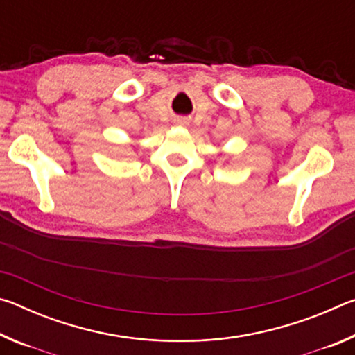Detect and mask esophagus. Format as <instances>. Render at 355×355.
Returning a JSON list of instances; mask_svg holds the SVG:
<instances>
[{
  "instance_id": "esophagus-1",
  "label": "esophagus",
  "mask_w": 355,
  "mask_h": 355,
  "mask_svg": "<svg viewBox=\"0 0 355 355\" xmlns=\"http://www.w3.org/2000/svg\"><path fill=\"white\" fill-rule=\"evenodd\" d=\"M175 122H177L178 125H186V123H188V119H184V117H178V119L175 120Z\"/></svg>"
}]
</instances>
